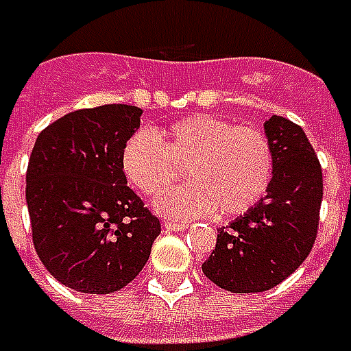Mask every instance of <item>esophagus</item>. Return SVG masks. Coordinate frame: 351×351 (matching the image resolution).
I'll list each match as a JSON object with an SVG mask.
<instances>
[{
	"label": "esophagus",
	"instance_id": "34e87169",
	"mask_svg": "<svg viewBox=\"0 0 351 351\" xmlns=\"http://www.w3.org/2000/svg\"><path fill=\"white\" fill-rule=\"evenodd\" d=\"M189 224L185 223H176V221H164V228L169 230V232H178V230H183V228H187Z\"/></svg>",
	"mask_w": 351,
	"mask_h": 351
}]
</instances>
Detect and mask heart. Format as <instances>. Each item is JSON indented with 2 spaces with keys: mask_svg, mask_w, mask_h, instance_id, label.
<instances>
[{
  "mask_svg": "<svg viewBox=\"0 0 351 351\" xmlns=\"http://www.w3.org/2000/svg\"><path fill=\"white\" fill-rule=\"evenodd\" d=\"M121 166L128 182L148 197L166 191L187 168L191 183L156 201L166 215L189 219L217 210L223 217H238L267 193L274 150L256 128L197 113L158 132H134L123 146Z\"/></svg>",
  "mask_w": 351,
  "mask_h": 351,
  "instance_id": "obj_1",
  "label": "heart"
}]
</instances>
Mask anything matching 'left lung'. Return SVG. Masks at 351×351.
Returning a JSON list of instances; mask_svg holds the SVG:
<instances>
[{
  "mask_svg": "<svg viewBox=\"0 0 351 351\" xmlns=\"http://www.w3.org/2000/svg\"><path fill=\"white\" fill-rule=\"evenodd\" d=\"M274 178L262 201L223 226L203 274L230 293H262L279 285L306 260L317 240L322 169L299 125L265 121Z\"/></svg>",
  "mask_w": 351,
  "mask_h": 351,
  "instance_id": "8db88e82",
  "label": "left lung"
}]
</instances>
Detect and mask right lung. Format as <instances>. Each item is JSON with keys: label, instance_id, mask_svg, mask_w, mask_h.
<instances>
[{"label": "right lung", "instance_id": "obj_1", "mask_svg": "<svg viewBox=\"0 0 351 351\" xmlns=\"http://www.w3.org/2000/svg\"><path fill=\"white\" fill-rule=\"evenodd\" d=\"M141 115L134 105L80 109L34 142L27 168L33 244L50 276L70 289H123L142 271L162 230L121 166Z\"/></svg>", "mask_w": 351, "mask_h": 351}]
</instances>
